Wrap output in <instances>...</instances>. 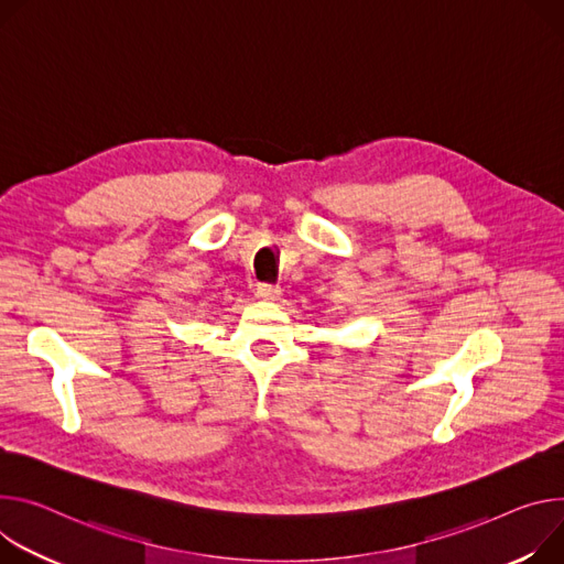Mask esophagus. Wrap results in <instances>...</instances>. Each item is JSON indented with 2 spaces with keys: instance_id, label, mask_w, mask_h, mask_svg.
Returning a JSON list of instances; mask_svg holds the SVG:
<instances>
[{
  "instance_id": "esophagus-1",
  "label": "esophagus",
  "mask_w": 564,
  "mask_h": 564,
  "mask_svg": "<svg viewBox=\"0 0 564 564\" xmlns=\"http://www.w3.org/2000/svg\"><path fill=\"white\" fill-rule=\"evenodd\" d=\"M256 294H259V299H263V301H274V299H279L281 290L276 285H261Z\"/></svg>"
}]
</instances>
